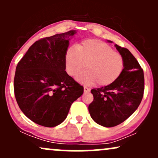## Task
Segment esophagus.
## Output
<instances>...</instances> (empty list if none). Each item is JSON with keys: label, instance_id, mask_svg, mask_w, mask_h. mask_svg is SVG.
Masks as SVG:
<instances>
[{"label": "esophagus", "instance_id": "esophagus-1", "mask_svg": "<svg viewBox=\"0 0 158 158\" xmlns=\"http://www.w3.org/2000/svg\"><path fill=\"white\" fill-rule=\"evenodd\" d=\"M90 88H88V87H84V92L85 93H88V92H90Z\"/></svg>", "mask_w": 158, "mask_h": 158}]
</instances>
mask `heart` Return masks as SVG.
Returning a JSON list of instances; mask_svg holds the SVG:
<instances>
[{
    "label": "heart",
    "mask_w": 158,
    "mask_h": 158,
    "mask_svg": "<svg viewBox=\"0 0 158 158\" xmlns=\"http://www.w3.org/2000/svg\"><path fill=\"white\" fill-rule=\"evenodd\" d=\"M87 70L78 74L77 80L90 85L97 82L100 86L111 85L119 79L124 70L123 56L100 40L88 39L70 47L64 56L65 70L68 75L75 76L84 68Z\"/></svg>",
    "instance_id": "b5f03b06"
}]
</instances>
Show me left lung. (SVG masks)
<instances>
[{"label":"left lung","instance_id":"obj_1","mask_svg":"<svg viewBox=\"0 0 158 158\" xmlns=\"http://www.w3.org/2000/svg\"><path fill=\"white\" fill-rule=\"evenodd\" d=\"M115 47L124 59L123 73L111 85L92 89L94 100L88 106L91 118L107 128L128 119L137 109L144 92V74L138 61L128 49Z\"/></svg>","mask_w":158,"mask_h":158}]
</instances>
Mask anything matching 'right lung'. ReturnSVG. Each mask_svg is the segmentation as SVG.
Instances as JSON below:
<instances>
[{"instance_id":"right-lung-1","label":"right lung","mask_w":158,"mask_h":158,"mask_svg":"<svg viewBox=\"0 0 158 158\" xmlns=\"http://www.w3.org/2000/svg\"><path fill=\"white\" fill-rule=\"evenodd\" d=\"M70 30L35 41L18 63L14 92L20 109L32 122L55 127L66 119L84 88L65 71Z\"/></svg>"}]
</instances>
